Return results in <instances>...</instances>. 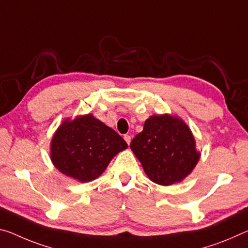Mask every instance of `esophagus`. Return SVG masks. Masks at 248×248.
<instances>
[{"instance_id":"obj_1","label":"esophagus","mask_w":248,"mask_h":248,"mask_svg":"<svg viewBox=\"0 0 248 248\" xmlns=\"http://www.w3.org/2000/svg\"><path fill=\"white\" fill-rule=\"evenodd\" d=\"M124 141L125 142H127L128 144H130V142H131V137L129 136V135H124Z\"/></svg>"}]
</instances>
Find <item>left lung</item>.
Returning <instances> with one entry per match:
<instances>
[{
    "instance_id": "8db88e82",
    "label": "left lung",
    "mask_w": 248,
    "mask_h": 248,
    "mask_svg": "<svg viewBox=\"0 0 248 248\" xmlns=\"http://www.w3.org/2000/svg\"><path fill=\"white\" fill-rule=\"evenodd\" d=\"M130 148L148 178L164 186L190 175L201 156L188 125L169 113L149 117Z\"/></svg>"
}]
</instances>
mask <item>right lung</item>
<instances>
[{"label": "right lung", "instance_id": "obj_1", "mask_svg": "<svg viewBox=\"0 0 248 248\" xmlns=\"http://www.w3.org/2000/svg\"><path fill=\"white\" fill-rule=\"evenodd\" d=\"M127 148L113 129L88 113L62 121L53 135L49 155L58 171L84 183L103 174L113 156Z\"/></svg>", "mask_w": 248, "mask_h": 248}]
</instances>
